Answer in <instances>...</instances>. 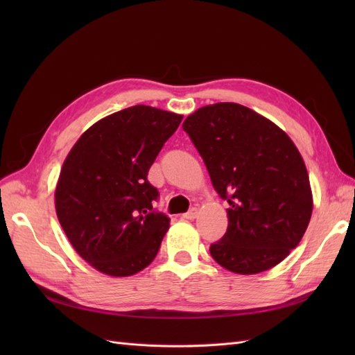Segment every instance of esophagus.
<instances>
[{"label":"esophagus","mask_w":355,"mask_h":355,"mask_svg":"<svg viewBox=\"0 0 355 355\" xmlns=\"http://www.w3.org/2000/svg\"><path fill=\"white\" fill-rule=\"evenodd\" d=\"M182 218L187 219V220H192V219H196V218H197V209H191L189 211H187V213L182 214Z\"/></svg>","instance_id":"esophagus-1"}]
</instances>
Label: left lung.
I'll return each mask as SVG.
<instances>
[{"label":"left lung","instance_id":"1","mask_svg":"<svg viewBox=\"0 0 355 355\" xmlns=\"http://www.w3.org/2000/svg\"><path fill=\"white\" fill-rule=\"evenodd\" d=\"M184 130L228 201V230L210 254L235 274L280 263L302 240L313 213L309 178L297 148L280 127L239 103L202 106Z\"/></svg>","mask_w":355,"mask_h":355}]
</instances>
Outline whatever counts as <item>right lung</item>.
Returning a JSON list of instances; mask_svg holds the SVG:
<instances>
[{"label":"right lung","mask_w":355,"mask_h":355,"mask_svg":"<svg viewBox=\"0 0 355 355\" xmlns=\"http://www.w3.org/2000/svg\"><path fill=\"white\" fill-rule=\"evenodd\" d=\"M182 115L136 105L84 132L62 166L58 219L85 262L112 277L142 271L158 253L170 219L153 206L148 171Z\"/></svg>","instance_id":"1"}]
</instances>
